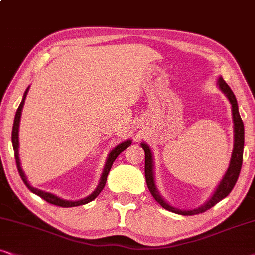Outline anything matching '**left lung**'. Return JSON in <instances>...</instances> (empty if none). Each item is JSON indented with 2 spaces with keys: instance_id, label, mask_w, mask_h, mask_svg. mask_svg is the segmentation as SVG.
Returning a JSON list of instances; mask_svg holds the SVG:
<instances>
[{
  "instance_id": "1",
  "label": "left lung",
  "mask_w": 255,
  "mask_h": 255,
  "mask_svg": "<svg viewBox=\"0 0 255 255\" xmlns=\"http://www.w3.org/2000/svg\"><path fill=\"white\" fill-rule=\"evenodd\" d=\"M219 88L226 94V96L230 100L232 105V114H233V122H234V148L233 153H232L230 167H228L226 174H225L224 179L221 180V182L219 183L217 191L214 192V194L212 195V198L206 202L205 205H202L201 207L192 209V211H181V209L174 208L172 206H169L167 202L159 195V193L156 191L155 182H154V173H153V155H151V151L149 147L147 144L141 143V147L144 150V176H146V182L147 187L151 193V195L154 196V199L156 200L159 204L162 206L163 208L168 209L170 212H174L176 214H182V215H194L204 213V212L208 211L209 208H212L213 206L218 204L219 201H221L222 199L226 198L230 194L235 183L239 178L241 165H243V154H244V142H245V130H244V122L241 120L239 109H238V102L235 99L234 93L232 92L230 86L225 82V80L222 77H219L218 80Z\"/></svg>"
}]
</instances>
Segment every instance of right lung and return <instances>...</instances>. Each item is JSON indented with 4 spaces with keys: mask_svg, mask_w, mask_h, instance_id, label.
I'll return each mask as SVG.
<instances>
[{
    "mask_svg": "<svg viewBox=\"0 0 255 255\" xmlns=\"http://www.w3.org/2000/svg\"><path fill=\"white\" fill-rule=\"evenodd\" d=\"M28 89L29 87L27 88V90L24 92V95H23V99H22L20 106H18L17 111H16V114H15V120H14V126H12V133H11V141H12V147H14V151H15V159H16V166H17V170L18 173H20V176L21 179L23 180V182L25 183V186L28 187L29 189H30V192H33L34 194H36L38 196H41L42 199L46 200L47 202H49L51 205H56V206H60V207H75V206H80V205H85V204H88V202L93 201L96 196H98L100 193H101L102 189H104V187L106 185V181H107V176H108V173L109 170L112 168V165L113 162H114L115 159L120 155L121 151H124L126 148L130 146V140L128 141H125V142H122L119 144L113 149L111 153H109L108 155V159H107V162H106V166H105V169H104V173H102V178H101V181H100L98 188L95 189L94 192L92 193L89 196H87V198L82 199V200H79V201H67V200H63V199H60L57 198L56 195L54 194H50V193H47V192H43V191H40V189L37 188H34V187H31L29 185V182L27 181V178H25L23 170L21 168V163H20V157H18V126H20V119H21V113H22V108H23V105H24V100H25V96H27V93H28Z\"/></svg>",
    "mask_w": 255,
    "mask_h": 255,
    "instance_id": "right-lung-1",
    "label": "right lung"
}]
</instances>
